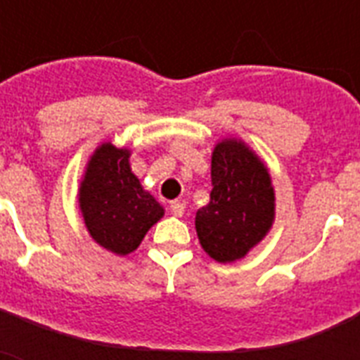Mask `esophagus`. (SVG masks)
Wrapping results in <instances>:
<instances>
[{
    "instance_id": "esophagus-1",
    "label": "esophagus",
    "mask_w": 360,
    "mask_h": 360,
    "mask_svg": "<svg viewBox=\"0 0 360 360\" xmlns=\"http://www.w3.org/2000/svg\"><path fill=\"white\" fill-rule=\"evenodd\" d=\"M169 211L174 217H183L185 213V203L179 202V200H174V202H169Z\"/></svg>"
}]
</instances>
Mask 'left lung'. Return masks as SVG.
I'll return each instance as SVG.
<instances>
[{
	"label": "left lung",
	"mask_w": 360,
	"mask_h": 360,
	"mask_svg": "<svg viewBox=\"0 0 360 360\" xmlns=\"http://www.w3.org/2000/svg\"><path fill=\"white\" fill-rule=\"evenodd\" d=\"M211 181L209 203L196 213L198 239L217 262H236L257 245L273 224L271 177L243 141L224 140L213 151Z\"/></svg>",
	"instance_id": "obj_1"
}]
</instances>
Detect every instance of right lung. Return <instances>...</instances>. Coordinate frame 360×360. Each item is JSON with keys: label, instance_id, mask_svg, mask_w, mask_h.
Returning <instances> with one entry per match:
<instances>
[{"label": "right lung", "instance_id": "right-lung-1", "mask_svg": "<svg viewBox=\"0 0 360 360\" xmlns=\"http://www.w3.org/2000/svg\"><path fill=\"white\" fill-rule=\"evenodd\" d=\"M80 209L93 239L120 256L136 250L164 214L160 203L130 172L129 151L112 143H103L87 164Z\"/></svg>", "mask_w": 360, "mask_h": 360}]
</instances>
